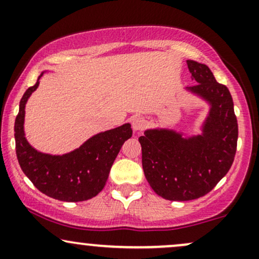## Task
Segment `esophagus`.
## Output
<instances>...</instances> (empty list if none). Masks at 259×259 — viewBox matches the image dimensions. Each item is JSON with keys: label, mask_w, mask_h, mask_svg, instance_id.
<instances>
[{"label": "esophagus", "mask_w": 259, "mask_h": 259, "mask_svg": "<svg viewBox=\"0 0 259 259\" xmlns=\"http://www.w3.org/2000/svg\"><path fill=\"white\" fill-rule=\"evenodd\" d=\"M132 125H133V129L135 130V132H140V130H142L146 125L145 118H142L140 116L134 117L133 120H132Z\"/></svg>", "instance_id": "esophagus-1"}]
</instances>
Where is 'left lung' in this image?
Returning a JSON list of instances; mask_svg holds the SVG:
<instances>
[{"instance_id":"left-lung-1","label":"left lung","mask_w":259,"mask_h":259,"mask_svg":"<svg viewBox=\"0 0 259 259\" xmlns=\"http://www.w3.org/2000/svg\"><path fill=\"white\" fill-rule=\"evenodd\" d=\"M187 65L198 83L188 89L211 104L204 134L183 139L170 130H147L139 139L149 186L172 201L193 200L212 191L232 166L238 143V120L228 88L214 79L206 65L193 60Z\"/></svg>"}]
</instances>
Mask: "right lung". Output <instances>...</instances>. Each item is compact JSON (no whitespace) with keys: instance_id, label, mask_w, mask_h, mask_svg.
<instances>
[{"instance_id":"obj_1","label":"right lung","mask_w":259,"mask_h":259,"mask_svg":"<svg viewBox=\"0 0 259 259\" xmlns=\"http://www.w3.org/2000/svg\"><path fill=\"white\" fill-rule=\"evenodd\" d=\"M42 74L38 77V79ZM39 82L30 87L20 100L15 118L14 138L17 158L24 174L38 191L61 201H84L102 191L121 146L132 138L130 124L100 133L78 149L64 155L37 152L24 136L25 104Z\"/></svg>"}]
</instances>
